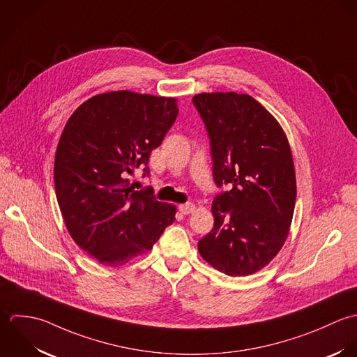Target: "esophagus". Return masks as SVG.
Wrapping results in <instances>:
<instances>
[{"instance_id": "obj_1", "label": "esophagus", "mask_w": 357, "mask_h": 357, "mask_svg": "<svg viewBox=\"0 0 357 357\" xmlns=\"http://www.w3.org/2000/svg\"><path fill=\"white\" fill-rule=\"evenodd\" d=\"M195 210H196V206L193 203H186V204H181L179 206V211L182 214H192V213H195Z\"/></svg>"}]
</instances>
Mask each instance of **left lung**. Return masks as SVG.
Here are the masks:
<instances>
[{"mask_svg": "<svg viewBox=\"0 0 357 357\" xmlns=\"http://www.w3.org/2000/svg\"><path fill=\"white\" fill-rule=\"evenodd\" d=\"M211 142L214 229L199 241L206 262L229 276L265 268L287 240L296 199L291 147L279 121L252 96L203 92L193 96Z\"/></svg>", "mask_w": 357, "mask_h": 357, "instance_id": "obj_1", "label": "left lung"}]
</instances>
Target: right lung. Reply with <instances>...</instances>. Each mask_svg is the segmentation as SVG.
<instances>
[{"mask_svg": "<svg viewBox=\"0 0 357 357\" xmlns=\"http://www.w3.org/2000/svg\"><path fill=\"white\" fill-rule=\"evenodd\" d=\"M178 116L176 98L131 91L99 93L68 120L55 153V192L77 245L107 266L150 251L176 207L135 190L128 175L144 165Z\"/></svg>", "mask_w": 357, "mask_h": 357, "instance_id": "add662e5", "label": "right lung"}]
</instances>
